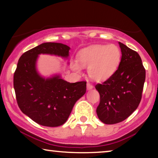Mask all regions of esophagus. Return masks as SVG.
I'll use <instances>...</instances> for the list:
<instances>
[{"label": "esophagus", "instance_id": "1", "mask_svg": "<svg viewBox=\"0 0 158 158\" xmlns=\"http://www.w3.org/2000/svg\"><path fill=\"white\" fill-rule=\"evenodd\" d=\"M93 88H94V85H93L92 84H90V83H87V89H88V90L92 89Z\"/></svg>", "mask_w": 158, "mask_h": 158}]
</instances>
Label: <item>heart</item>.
<instances>
[{"mask_svg":"<svg viewBox=\"0 0 158 158\" xmlns=\"http://www.w3.org/2000/svg\"><path fill=\"white\" fill-rule=\"evenodd\" d=\"M122 53L115 44L95 45L81 52L76 60L71 62L73 70L80 72L83 68H88L90 78L95 81L107 80L115 73L121 61Z\"/></svg>","mask_w":158,"mask_h":158,"instance_id":"obj_1","label":"heart"}]
</instances>
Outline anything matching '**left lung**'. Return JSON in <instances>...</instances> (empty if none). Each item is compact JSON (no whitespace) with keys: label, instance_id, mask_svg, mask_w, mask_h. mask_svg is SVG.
<instances>
[{"label":"left lung","instance_id":"1","mask_svg":"<svg viewBox=\"0 0 158 158\" xmlns=\"http://www.w3.org/2000/svg\"><path fill=\"white\" fill-rule=\"evenodd\" d=\"M118 44L122 55L118 68L109 78L95 86L100 94L97 115L106 124L123 122L137 109L145 81V69L139 54Z\"/></svg>","mask_w":158,"mask_h":158}]
</instances>
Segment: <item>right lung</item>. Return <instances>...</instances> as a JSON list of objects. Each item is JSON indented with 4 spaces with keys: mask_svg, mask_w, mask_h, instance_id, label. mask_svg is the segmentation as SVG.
Masks as SVG:
<instances>
[{
    "mask_svg": "<svg viewBox=\"0 0 158 158\" xmlns=\"http://www.w3.org/2000/svg\"><path fill=\"white\" fill-rule=\"evenodd\" d=\"M70 47L46 42L32 48L19 58L14 75V87L19 109L37 124L55 127L65 123L75 103L86 91V82L68 83L60 76L44 79L36 70L40 54L67 57Z\"/></svg>",
    "mask_w": 158,
    "mask_h": 158,
    "instance_id": "add662e5",
    "label": "right lung"
}]
</instances>
